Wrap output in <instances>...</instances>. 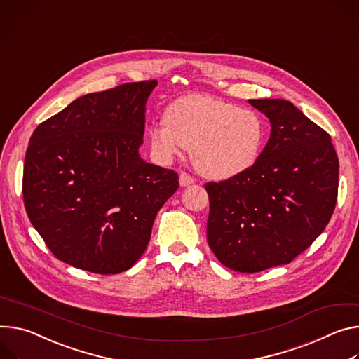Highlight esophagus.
Listing matches in <instances>:
<instances>
[{"label":"esophagus","mask_w":359,"mask_h":359,"mask_svg":"<svg viewBox=\"0 0 359 359\" xmlns=\"http://www.w3.org/2000/svg\"><path fill=\"white\" fill-rule=\"evenodd\" d=\"M179 183L180 186H190L194 183V179L191 176H189L187 173H180V177H179Z\"/></svg>","instance_id":"1"}]
</instances>
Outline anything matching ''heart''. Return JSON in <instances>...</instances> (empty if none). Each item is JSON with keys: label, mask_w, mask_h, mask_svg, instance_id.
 <instances>
[{"label": "heart", "mask_w": 359, "mask_h": 359, "mask_svg": "<svg viewBox=\"0 0 359 359\" xmlns=\"http://www.w3.org/2000/svg\"><path fill=\"white\" fill-rule=\"evenodd\" d=\"M163 124L149 128L153 151L172 160L191 150L194 168L213 180L249 170L262 149L265 128L259 114L206 94H186L169 104Z\"/></svg>", "instance_id": "1"}]
</instances>
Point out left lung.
Returning a JSON list of instances; mask_svg holds the SVG:
<instances>
[{"label":"left lung","mask_w":359,"mask_h":359,"mask_svg":"<svg viewBox=\"0 0 359 359\" xmlns=\"http://www.w3.org/2000/svg\"><path fill=\"white\" fill-rule=\"evenodd\" d=\"M271 123L255 165L206 183L208 243L219 262L255 273L286 265L327 227L338 194L339 161L331 136L286 100H248Z\"/></svg>","instance_id":"left-lung-1"}]
</instances>
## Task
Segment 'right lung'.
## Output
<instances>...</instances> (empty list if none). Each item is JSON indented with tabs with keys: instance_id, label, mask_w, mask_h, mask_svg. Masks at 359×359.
I'll use <instances>...</instances> for the list:
<instances>
[{
	"instance_id": "add662e5",
	"label": "right lung",
	"mask_w": 359,
	"mask_h": 359,
	"mask_svg": "<svg viewBox=\"0 0 359 359\" xmlns=\"http://www.w3.org/2000/svg\"><path fill=\"white\" fill-rule=\"evenodd\" d=\"M156 80L79 97L32 133L24 161L28 217L74 268L114 275L144 253L157 212L179 187L140 157Z\"/></svg>"
}]
</instances>
